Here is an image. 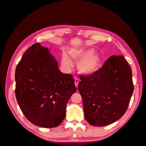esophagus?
<instances>
[{"label": "esophagus", "instance_id": "1", "mask_svg": "<svg viewBox=\"0 0 146 146\" xmlns=\"http://www.w3.org/2000/svg\"><path fill=\"white\" fill-rule=\"evenodd\" d=\"M74 81H75V85L77 88L78 87V82H79V80L77 77H75L74 78Z\"/></svg>", "mask_w": 146, "mask_h": 146}]
</instances>
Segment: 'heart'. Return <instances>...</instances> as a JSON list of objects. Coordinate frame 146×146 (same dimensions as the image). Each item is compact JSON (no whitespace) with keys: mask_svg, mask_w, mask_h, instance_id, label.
I'll return each instance as SVG.
<instances>
[{"mask_svg":"<svg viewBox=\"0 0 146 146\" xmlns=\"http://www.w3.org/2000/svg\"><path fill=\"white\" fill-rule=\"evenodd\" d=\"M68 55L64 53L61 58V64L67 70L72 67V62L79 61L77 68L78 72L83 76H89L94 74L99 68L102 63L101 57L93 52L92 49H83L82 48H72Z\"/></svg>","mask_w":146,"mask_h":146,"instance_id":"obj_1","label":"heart"}]
</instances>
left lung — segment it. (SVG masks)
Listing matches in <instances>:
<instances>
[{
  "label": "left lung",
  "instance_id": "left-lung-1",
  "mask_svg": "<svg viewBox=\"0 0 146 146\" xmlns=\"http://www.w3.org/2000/svg\"><path fill=\"white\" fill-rule=\"evenodd\" d=\"M80 78L78 88L90 124L107 125L124 114L134 86L131 69L122 55L110 56L94 74Z\"/></svg>",
  "mask_w": 146,
  "mask_h": 146
}]
</instances>
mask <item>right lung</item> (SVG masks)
I'll list each match as a JSON object with an SVG mask.
<instances>
[{"label": "right lung", "mask_w": 146, "mask_h": 146, "mask_svg": "<svg viewBox=\"0 0 146 146\" xmlns=\"http://www.w3.org/2000/svg\"><path fill=\"white\" fill-rule=\"evenodd\" d=\"M15 80L17 103L30 122L44 128L62 122L77 88L71 74L59 70L47 48L37 42L24 52L16 66Z\"/></svg>", "instance_id": "add662e5"}]
</instances>
